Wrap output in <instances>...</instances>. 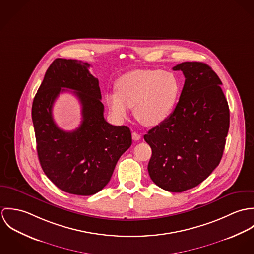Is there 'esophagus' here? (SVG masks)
Segmentation results:
<instances>
[{
	"instance_id": "1",
	"label": "esophagus",
	"mask_w": 254,
	"mask_h": 254,
	"mask_svg": "<svg viewBox=\"0 0 254 254\" xmlns=\"http://www.w3.org/2000/svg\"><path fill=\"white\" fill-rule=\"evenodd\" d=\"M132 138H133L134 141H139L141 139V135L139 133H137V132H133L132 133Z\"/></svg>"
}]
</instances>
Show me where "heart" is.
I'll return each mask as SVG.
<instances>
[{
  "instance_id": "b5f03b06",
  "label": "heart",
  "mask_w": 254,
  "mask_h": 254,
  "mask_svg": "<svg viewBox=\"0 0 254 254\" xmlns=\"http://www.w3.org/2000/svg\"><path fill=\"white\" fill-rule=\"evenodd\" d=\"M115 87L116 91L106 94L110 114L123 121L134 108L135 117L148 127L159 125L169 117L181 93L178 77L160 69L126 72L118 78Z\"/></svg>"
}]
</instances>
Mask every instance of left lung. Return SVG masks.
<instances>
[{"label": "left lung", "instance_id": "obj_1", "mask_svg": "<svg viewBox=\"0 0 254 254\" xmlns=\"http://www.w3.org/2000/svg\"><path fill=\"white\" fill-rule=\"evenodd\" d=\"M185 84L170 116L144 136L152 150L147 170L159 188L182 192L204 181L217 167L230 126L228 102L217 74L206 64L186 62Z\"/></svg>", "mask_w": 254, "mask_h": 254}]
</instances>
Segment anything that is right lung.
Returning <instances> with one entry per match:
<instances>
[{
    "label": "right lung",
    "instance_id": "1",
    "mask_svg": "<svg viewBox=\"0 0 254 254\" xmlns=\"http://www.w3.org/2000/svg\"><path fill=\"white\" fill-rule=\"evenodd\" d=\"M90 64L56 59L49 66L32 105L40 164L62 190L92 195L109 183L119 157L132 145L127 126H113L104 117L99 80ZM70 88L82 106V122L71 132L57 127L51 109L58 95Z\"/></svg>",
    "mask_w": 254,
    "mask_h": 254
}]
</instances>
